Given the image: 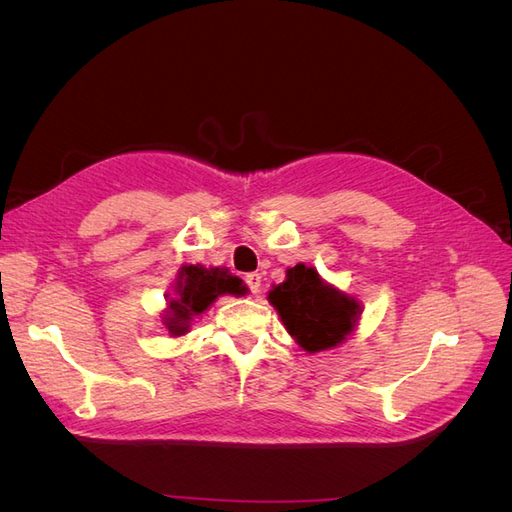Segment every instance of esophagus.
<instances>
[{"mask_svg":"<svg viewBox=\"0 0 512 512\" xmlns=\"http://www.w3.org/2000/svg\"><path fill=\"white\" fill-rule=\"evenodd\" d=\"M243 282H245L247 288H250V292H258L262 277H260V273H247V275L243 277Z\"/></svg>","mask_w":512,"mask_h":512,"instance_id":"obj_1","label":"esophagus"}]
</instances>
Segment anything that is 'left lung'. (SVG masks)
Masks as SVG:
<instances>
[{"label":"left lung","mask_w":512,"mask_h":512,"mask_svg":"<svg viewBox=\"0 0 512 512\" xmlns=\"http://www.w3.org/2000/svg\"><path fill=\"white\" fill-rule=\"evenodd\" d=\"M288 333L307 352L327 350L344 342L352 331L359 305L324 286L318 273L305 265L286 271V282L269 292Z\"/></svg>","instance_id":"obj_1"}]
</instances>
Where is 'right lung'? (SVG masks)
<instances>
[{
    "mask_svg": "<svg viewBox=\"0 0 512 512\" xmlns=\"http://www.w3.org/2000/svg\"><path fill=\"white\" fill-rule=\"evenodd\" d=\"M243 282L239 277L230 275L222 269L205 267H183L181 282L177 284V294L170 299V318H166V327L173 335L188 331V322L192 316L203 314L205 309L220 297V294H243Z\"/></svg>",
    "mask_w": 512,
    "mask_h": 512,
    "instance_id": "1",
    "label": "right lung"
}]
</instances>
